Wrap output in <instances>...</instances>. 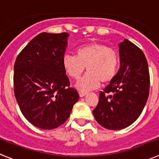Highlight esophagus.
Here are the masks:
<instances>
[{
	"label": "esophagus",
	"instance_id": "esophagus-1",
	"mask_svg": "<svg viewBox=\"0 0 159 159\" xmlns=\"http://www.w3.org/2000/svg\"><path fill=\"white\" fill-rule=\"evenodd\" d=\"M79 95L80 97H84L87 95V92H79Z\"/></svg>",
	"mask_w": 159,
	"mask_h": 159
}]
</instances>
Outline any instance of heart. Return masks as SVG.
Returning a JSON list of instances; mask_svg holds the SVG:
<instances>
[{"label": "heart", "mask_w": 159, "mask_h": 159, "mask_svg": "<svg viewBox=\"0 0 159 159\" xmlns=\"http://www.w3.org/2000/svg\"><path fill=\"white\" fill-rule=\"evenodd\" d=\"M119 62V55L115 49L99 42H91L77 48L75 57L65 55L62 66L66 74L75 80L80 78L86 67L88 73L77 83L76 88L87 92L98 88L100 82H111L117 72Z\"/></svg>", "instance_id": "1"}]
</instances>
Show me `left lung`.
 <instances>
[{
	"label": "left lung",
	"instance_id": "left-lung-1",
	"mask_svg": "<svg viewBox=\"0 0 159 159\" xmlns=\"http://www.w3.org/2000/svg\"><path fill=\"white\" fill-rule=\"evenodd\" d=\"M119 47V70L100 92L93 110L96 121L110 130L129 127L139 117L150 90L148 64L143 52L127 39Z\"/></svg>",
	"mask_w": 159,
	"mask_h": 159
}]
</instances>
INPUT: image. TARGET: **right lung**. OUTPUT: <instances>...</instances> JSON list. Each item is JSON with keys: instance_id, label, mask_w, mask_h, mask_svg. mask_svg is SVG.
I'll return each mask as SVG.
<instances>
[{"instance_id": "right-lung-1", "label": "right lung", "mask_w": 159, "mask_h": 159, "mask_svg": "<svg viewBox=\"0 0 159 159\" xmlns=\"http://www.w3.org/2000/svg\"><path fill=\"white\" fill-rule=\"evenodd\" d=\"M69 34L42 32L24 48L14 64V94L29 123L43 130L62 125L79 100L62 66Z\"/></svg>"}]
</instances>
